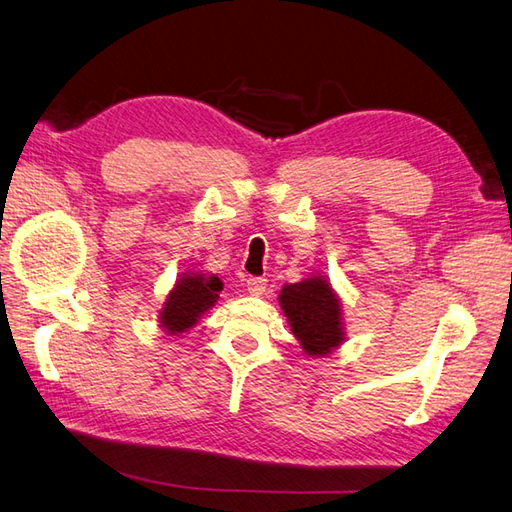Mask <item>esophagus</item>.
Returning a JSON list of instances; mask_svg holds the SVG:
<instances>
[{
	"instance_id": "obj_1",
	"label": "esophagus",
	"mask_w": 512,
	"mask_h": 512,
	"mask_svg": "<svg viewBox=\"0 0 512 512\" xmlns=\"http://www.w3.org/2000/svg\"><path fill=\"white\" fill-rule=\"evenodd\" d=\"M247 290H250V293L256 295V297L265 295L267 280H265V278H250V280H247Z\"/></svg>"
}]
</instances>
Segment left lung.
<instances>
[{
  "label": "left lung",
  "mask_w": 512,
  "mask_h": 512,
  "mask_svg": "<svg viewBox=\"0 0 512 512\" xmlns=\"http://www.w3.org/2000/svg\"><path fill=\"white\" fill-rule=\"evenodd\" d=\"M278 299L306 355L327 357L347 340L342 301L325 275L314 273L301 282L284 284Z\"/></svg>",
  "instance_id": "8db88e82"
}]
</instances>
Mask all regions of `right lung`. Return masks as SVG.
<instances>
[{
  "instance_id": "right-lung-1",
  "label": "right lung",
  "mask_w": 512,
  "mask_h": 512,
  "mask_svg": "<svg viewBox=\"0 0 512 512\" xmlns=\"http://www.w3.org/2000/svg\"><path fill=\"white\" fill-rule=\"evenodd\" d=\"M224 282L215 273L185 271L176 280L159 310V327L168 336H181L209 312L222 293Z\"/></svg>"
}]
</instances>
